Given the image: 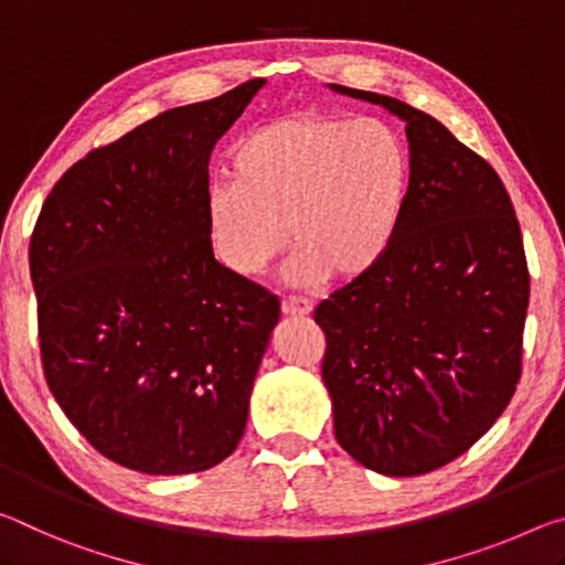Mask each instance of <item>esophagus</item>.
<instances>
[{
  "mask_svg": "<svg viewBox=\"0 0 565 565\" xmlns=\"http://www.w3.org/2000/svg\"><path fill=\"white\" fill-rule=\"evenodd\" d=\"M282 312H285V316H292V318L310 316V312H312V300L302 298V295H290V298L282 300Z\"/></svg>",
  "mask_w": 565,
  "mask_h": 565,
  "instance_id": "1",
  "label": "esophagus"
}]
</instances>
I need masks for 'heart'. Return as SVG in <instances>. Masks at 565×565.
Returning a JSON list of instances; mask_svg holds the SVG:
<instances>
[{
	"label": "heart",
	"instance_id": "b5f03b06",
	"mask_svg": "<svg viewBox=\"0 0 565 565\" xmlns=\"http://www.w3.org/2000/svg\"><path fill=\"white\" fill-rule=\"evenodd\" d=\"M235 182L205 198L215 260L237 277L263 275L290 243L295 285L328 275L358 280L383 260L408 195V152L377 119L298 113L237 142Z\"/></svg>",
	"mask_w": 565,
	"mask_h": 565
}]
</instances>
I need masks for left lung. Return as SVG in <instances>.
<instances>
[{"instance_id":"1","label":"left lung","mask_w":565,"mask_h":565,"mask_svg":"<svg viewBox=\"0 0 565 565\" xmlns=\"http://www.w3.org/2000/svg\"><path fill=\"white\" fill-rule=\"evenodd\" d=\"M405 122L411 180L383 260L316 308L335 438L383 476L450 463L501 418L521 381L531 275L513 202L436 117L375 92Z\"/></svg>"}]
</instances>
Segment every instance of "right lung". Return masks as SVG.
Returning <instances> with one entry per match:
<instances>
[{"label":"right lung","instance_id":"obj_1","mask_svg":"<svg viewBox=\"0 0 565 565\" xmlns=\"http://www.w3.org/2000/svg\"><path fill=\"white\" fill-rule=\"evenodd\" d=\"M265 79L168 109L87 152L44 200L30 243L40 353L70 423L150 476L237 448L280 300L205 235L207 162Z\"/></svg>","mask_w":565,"mask_h":565}]
</instances>
